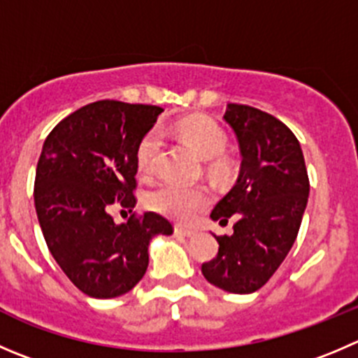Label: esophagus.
Listing matches in <instances>:
<instances>
[{
    "instance_id": "1",
    "label": "esophagus",
    "mask_w": 358,
    "mask_h": 358,
    "mask_svg": "<svg viewBox=\"0 0 358 358\" xmlns=\"http://www.w3.org/2000/svg\"><path fill=\"white\" fill-rule=\"evenodd\" d=\"M175 232L178 236H183V238H196V236H197V231H194V229L182 227V225H176Z\"/></svg>"
}]
</instances>
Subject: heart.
Returning <instances> with one entry per match:
<instances>
[{"instance_id": "heart-1", "label": "heart", "mask_w": 358, "mask_h": 358, "mask_svg": "<svg viewBox=\"0 0 358 358\" xmlns=\"http://www.w3.org/2000/svg\"><path fill=\"white\" fill-rule=\"evenodd\" d=\"M178 136L196 152L203 161H211L224 154L225 134L220 127L208 119H190L176 127ZM161 147V131L152 129L141 138L136 150L138 171L148 175L154 169L155 157ZM208 194L203 187H185L173 182H164L155 187L147 196V206L157 213L176 220H189L201 208L206 206Z\"/></svg>"}]
</instances>
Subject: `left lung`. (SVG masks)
Returning a JSON list of instances; mask_svg holds the SVG:
<instances>
[{"label":"left lung","instance_id":"left-lung-1","mask_svg":"<svg viewBox=\"0 0 358 358\" xmlns=\"http://www.w3.org/2000/svg\"><path fill=\"white\" fill-rule=\"evenodd\" d=\"M224 120L238 141V180L210 218L227 224L232 236H215L218 253L201 271L211 285L252 294L285 260L299 232L310 196L304 155L292 131L273 115L229 103Z\"/></svg>","mask_w":358,"mask_h":358}]
</instances>
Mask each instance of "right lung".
Instances as JSON below:
<instances>
[{
    "mask_svg": "<svg viewBox=\"0 0 358 358\" xmlns=\"http://www.w3.org/2000/svg\"><path fill=\"white\" fill-rule=\"evenodd\" d=\"M161 106L96 101L57 124L43 143L34 180L38 222L55 262L89 297L127 294L148 267V245L171 236L157 213L115 224L110 204L134 208L141 138Z\"/></svg>",
    "mask_w": 358,
    "mask_h": 358,
    "instance_id": "obj_1",
    "label": "right lung"
}]
</instances>
